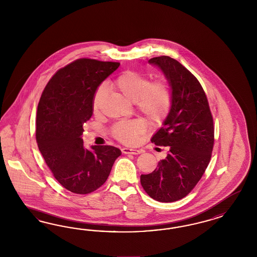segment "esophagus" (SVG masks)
I'll return each instance as SVG.
<instances>
[{
	"label": "esophagus",
	"mask_w": 257,
	"mask_h": 257,
	"mask_svg": "<svg viewBox=\"0 0 257 257\" xmlns=\"http://www.w3.org/2000/svg\"><path fill=\"white\" fill-rule=\"evenodd\" d=\"M121 152L125 155H140L141 154V151L137 150V149L122 148Z\"/></svg>",
	"instance_id": "1"
}]
</instances>
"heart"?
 <instances>
[{
  "label": "heart",
  "mask_w": 257,
  "mask_h": 257,
  "mask_svg": "<svg viewBox=\"0 0 257 257\" xmlns=\"http://www.w3.org/2000/svg\"><path fill=\"white\" fill-rule=\"evenodd\" d=\"M111 87L126 99L134 101L137 111L146 117L152 126L162 124L171 111L172 91L170 84L164 79L151 81L146 74L126 70L111 83ZM104 98L105 88L100 86L92 99V110L95 113L100 110ZM146 130L147 123L143 119L119 120L112 127V135L122 143L134 144Z\"/></svg>",
  "instance_id": "b5f03b06"
}]
</instances>
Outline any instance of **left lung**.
I'll return each instance as SVG.
<instances>
[{"mask_svg": "<svg viewBox=\"0 0 257 257\" xmlns=\"http://www.w3.org/2000/svg\"><path fill=\"white\" fill-rule=\"evenodd\" d=\"M170 81L171 111L152 138L168 156L149 174H141L146 193L161 202L183 199L194 188L210 162L214 147V120L207 97L194 75L177 60L161 55L151 58Z\"/></svg>", "mask_w": 257, "mask_h": 257, "instance_id": "1", "label": "left lung"}]
</instances>
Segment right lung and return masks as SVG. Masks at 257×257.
I'll use <instances>...</instances> for the list:
<instances>
[{
	"label": "right lung",
	"instance_id": "right-lung-1",
	"mask_svg": "<svg viewBox=\"0 0 257 257\" xmlns=\"http://www.w3.org/2000/svg\"><path fill=\"white\" fill-rule=\"evenodd\" d=\"M118 62L80 58L57 70L41 94L36 140L47 166L58 183L75 194H88L108 178L121 152L102 145L84 147L83 124L93 113V95Z\"/></svg>",
	"mask_w": 257,
	"mask_h": 257
}]
</instances>
